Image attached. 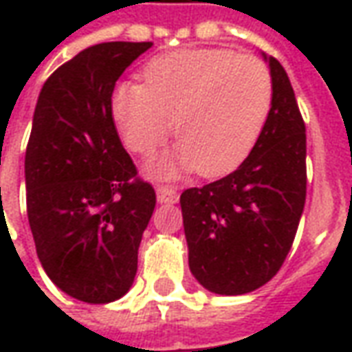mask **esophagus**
Masks as SVG:
<instances>
[{
	"mask_svg": "<svg viewBox=\"0 0 352 352\" xmlns=\"http://www.w3.org/2000/svg\"><path fill=\"white\" fill-rule=\"evenodd\" d=\"M156 198H158L160 204H177L179 201V194L171 186H158L156 188Z\"/></svg>",
	"mask_w": 352,
	"mask_h": 352,
	"instance_id": "34e87169",
	"label": "esophagus"
}]
</instances>
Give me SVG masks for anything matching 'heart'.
<instances>
[{
    "instance_id": "heart-1",
    "label": "heart",
    "mask_w": 352,
    "mask_h": 352,
    "mask_svg": "<svg viewBox=\"0 0 352 352\" xmlns=\"http://www.w3.org/2000/svg\"><path fill=\"white\" fill-rule=\"evenodd\" d=\"M270 72L258 58L224 49H181L153 58L143 82L122 80L109 111L122 143L148 154L171 133L179 145L146 164L158 179L196 169L222 177L239 168L272 111Z\"/></svg>"
}]
</instances>
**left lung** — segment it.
Masks as SVG:
<instances>
[{"label":"left lung","instance_id":"1","mask_svg":"<svg viewBox=\"0 0 352 352\" xmlns=\"http://www.w3.org/2000/svg\"><path fill=\"white\" fill-rule=\"evenodd\" d=\"M262 56L273 100L258 143L234 173L181 194L190 272L214 294H247L272 279L305 206V124L285 67Z\"/></svg>","mask_w":352,"mask_h":352}]
</instances>
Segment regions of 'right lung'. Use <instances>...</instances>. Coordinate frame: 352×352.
Here are the masks:
<instances>
[{
	"mask_svg": "<svg viewBox=\"0 0 352 352\" xmlns=\"http://www.w3.org/2000/svg\"><path fill=\"white\" fill-rule=\"evenodd\" d=\"M151 47H88L50 75L35 105L24 162L28 221L45 273L80 302H115L130 290L156 206L109 111L118 77Z\"/></svg>",
	"mask_w": 352,
	"mask_h": 352,
	"instance_id": "right-lung-1",
	"label": "right lung"
}]
</instances>
